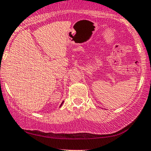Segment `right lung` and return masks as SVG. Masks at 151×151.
Wrapping results in <instances>:
<instances>
[{
  "label": "right lung",
  "instance_id": "add662e5",
  "mask_svg": "<svg viewBox=\"0 0 151 151\" xmlns=\"http://www.w3.org/2000/svg\"><path fill=\"white\" fill-rule=\"evenodd\" d=\"M63 102H62V103H61V106L62 105V104H63Z\"/></svg>",
  "mask_w": 151,
  "mask_h": 151
}]
</instances>
